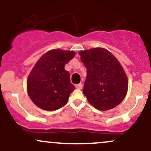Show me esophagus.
<instances>
[{"mask_svg":"<svg viewBox=\"0 0 151 151\" xmlns=\"http://www.w3.org/2000/svg\"><path fill=\"white\" fill-rule=\"evenodd\" d=\"M75 87L77 88V89H82V84H81V83H80V84H76Z\"/></svg>","mask_w":151,"mask_h":151,"instance_id":"1","label":"esophagus"}]
</instances>
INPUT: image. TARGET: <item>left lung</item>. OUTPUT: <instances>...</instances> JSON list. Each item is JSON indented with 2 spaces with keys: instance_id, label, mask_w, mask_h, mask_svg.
<instances>
[{
  "instance_id": "left-lung-1",
  "label": "left lung",
  "mask_w": 151,
  "mask_h": 151,
  "mask_svg": "<svg viewBox=\"0 0 151 151\" xmlns=\"http://www.w3.org/2000/svg\"><path fill=\"white\" fill-rule=\"evenodd\" d=\"M79 54L87 70L83 93L89 103L100 111L115 108L128 91L129 82L122 66L104 48H92Z\"/></svg>"
}]
</instances>
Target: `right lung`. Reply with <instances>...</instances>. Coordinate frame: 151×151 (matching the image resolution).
<instances>
[{
	"mask_svg": "<svg viewBox=\"0 0 151 151\" xmlns=\"http://www.w3.org/2000/svg\"><path fill=\"white\" fill-rule=\"evenodd\" d=\"M74 55V51L52 50L36 62L27 78V90L30 99L39 108L55 111L67 103L75 88L65 66Z\"/></svg>",
	"mask_w": 151,
	"mask_h": 151,
	"instance_id": "obj_1",
	"label": "right lung"
}]
</instances>
